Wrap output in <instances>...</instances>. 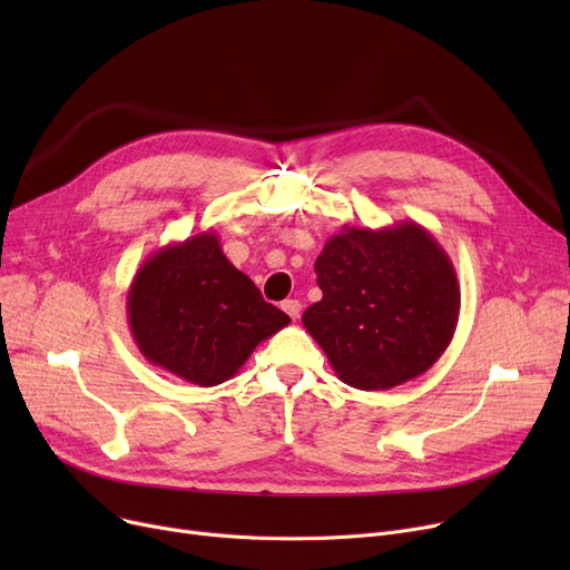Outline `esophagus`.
Masks as SVG:
<instances>
[{"label":"esophagus","instance_id":"obj_1","mask_svg":"<svg viewBox=\"0 0 570 570\" xmlns=\"http://www.w3.org/2000/svg\"><path fill=\"white\" fill-rule=\"evenodd\" d=\"M282 309L291 316V318H301V312H303V303L301 301H284Z\"/></svg>","mask_w":570,"mask_h":570}]
</instances>
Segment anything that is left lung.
I'll use <instances>...</instances> for the list:
<instances>
[{
	"mask_svg": "<svg viewBox=\"0 0 570 570\" xmlns=\"http://www.w3.org/2000/svg\"><path fill=\"white\" fill-rule=\"evenodd\" d=\"M314 269L323 297L303 323L346 385L391 391L425 374L453 342L460 282L421 224L344 226Z\"/></svg>",
	"mask_w": 570,
	"mask_h": 570,
	"instance_id": "1",
	"label": "left lung"
}]
</instances>
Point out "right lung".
<instances>
[{"label": "right lung", "instance_id": "obj_1", "mask_svg": "<svg viewBox=\"0 0 570 570\" xmlns=\"http://www.w3.org/2000/svg\"><path fill=\"white\" fill-rule=\"evenodd\" d=\"M127 316L147 363L200 387L235 376L291 323L224 256L213 230L149 256L129 286Z\"/></svg>", "mask_w": 570, "mask_h": 570}]
</instances>
